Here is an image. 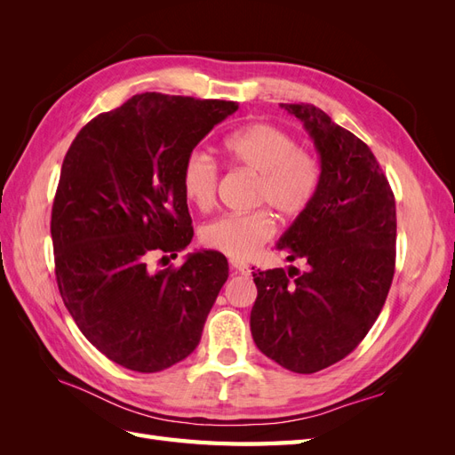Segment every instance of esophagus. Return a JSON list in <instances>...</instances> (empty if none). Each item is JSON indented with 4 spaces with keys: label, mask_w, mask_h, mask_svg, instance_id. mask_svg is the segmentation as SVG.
Segmentation results:
<instances>
[{
    "label": "esophagus",
    "mask_w": 455,
    "mask_h": 455,
    "mask_svg": "<svg viewBox=\"0 0 455 455\" xmlns=\"http://www.w3.org/2000/svg\"><path fill=\"white\" fill-rule=\"evenodd\" d=\"M229 267L233 273H239V275H251V271H252L249 266L243 264V261H237V259H231Z\"/></svg>",
    "instance_id": "1"
}]
</instances>
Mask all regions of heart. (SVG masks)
Here are the masks:
<instances>
[{
	"label": "heart",
	"mask_w": 455,
	"mask_h": 455,
	"mask_svg": "<svg viewBox=\"0 0 455 455\" xmlns=\"http://www.w3.org/2000/svg\"><path fill=\"white\" fill-rule=\"evenodd\" d=\"M226 159L256 174L254 203L267 204L281 216H298L313 201L321 182V167L307 149L298 148L294 136L271 125L251 123L228 134L222 142ZM184 196L199 211L216 201L218 167L211 157L191 154L182 167ZM275 235L267 211L228 214L201 229L203 243L233 259H251Z\"/></svg>",
	"instance_id": "1"
}]
</instances>
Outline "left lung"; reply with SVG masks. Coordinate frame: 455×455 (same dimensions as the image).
<instances>
[{
	"mask_svg": "<svg viewBox=\"0 0 455 455\" xmlns=\"http://www.w3.org/2000/svg\"><path fill=\"white\" fill-rule=\"evenodd\" d=\"M304 123L321 159L319 189L277 243L296 267L254 271L256 347L296 374L347 356L368 334L395 273L396 211L370 148L311 104H281Z\"/></svg>",
	"mask_w": 455,
	"mask_h": 455,
	"instance_id": "8db88e82",
	"label": "left lung"
}]
</instances>
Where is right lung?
<instances>
[{
	"mask_svg": "<svg viewBox=\"0 0 455 455\" xmlns=\"http://www.w3.org/2000/svg\"><path fill=\"white\" fill-rule=\"evenodd\" d=\"M237 108L134 94L89 121L64 157L51 214L59 291L84 336L123 368L154 374L199 346L228 281L226 256L197 251L174 269L148 264L191 243L184 161Z\"/></svg>",
	"mask_w": 455,
	"mask_h": 455,
	"instance_id": "obj_1",
	"label": "right lung"
}]
</instances>
